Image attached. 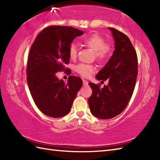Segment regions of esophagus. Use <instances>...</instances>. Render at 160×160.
Wrapping results in <instances>:
<instances>
[{"mask_svg":"<svg viewBox=\"0 0 160 160\" xmlns=\"http://www.w3.org/2000/svg\"><path fill=\"white\" fill-rule=\"evenodd\" d=\"M83 85L84 86H87V85H88V82L87 80H83Z\"/></svg>","mask_w":160,"mask_h":160,"instance_id":"obj_1","label":"esophagus"}]
</instances>
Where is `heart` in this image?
<instances>
[{
    "mask_svg": "<svg viewBox=\"0 0 160 160\" xmlns=\"http://www.w3.org/2000/svg\"><path fill=\"white\" fill-rule=\"evenodd\" d=\"M83 43L95 52L96 58L98 60H102L110 55L111 46L104 43V40L100 35L93 33L82 39ZM69 54L71 59H75L78 54V49L75 44H71L69 49ZM76 70L83 76L88 77L93 72V67L87 64H80L77 66Z\"/></svg>",
    "mask_w": 160,
    "mask_h": 160,
    "instance_id": "obj_1",
    "label": "heart"
}]
</instances>
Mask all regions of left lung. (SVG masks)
<instances>
[{"label":"left lung","mask_w":160,"mask_h":160,"mask_svg":"<svg viewBox=\"0 0 160 160\" xmlns=\"http://www.w3.org/2000/svg\"><path fill=\"white\" fill-rule=\"evenodd\" d=\"M113 36L115 50L107 63L96 75L101 82L108 80L103 88L92 82L93 93L89 98L91 113L102 120L121 113L132 95L138 76V58L131 40L123 33L108 28Z\"/></svg>","instance_id":"8db88e82"}]
</instances>
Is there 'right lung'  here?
<instances>
[{
	"instance_id": "1",
	"label": "right lung",
	"mask_w": 160,
	"mask_h": 160,
	"mask_svg": "<svg viewBox=\"0 0 160 160\" xmlns=\"http://www.w3.org/2000/svg\"><path fill=\"white\" fill-rule=\"evenodd\" d=\"M83 31L67 26H50L36 36L29 51L27 80L33 100L42 113L58 118L68 114L82 86L80 78L70 76L67 82L56 73L66 71L69 49ZM67 70H68L67 69Z\"/></svg>"
}]
</instances>
